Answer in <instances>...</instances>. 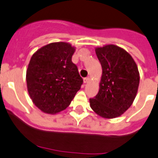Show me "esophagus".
<instances>
[{"instance_id":"obj_1","label":"esophagus","mask_w":158,"mask_h":158,"mask_svg":"<svg viewBox=\"0 0 158 158\" xmlns=\"http://www.w3.org/2000/svg\"><path fill=\"white\" fill-rule=\"evenodd\" d=\"M89 81H90V77H85V78H84V84H87V83H88Z\"/></svg>"}]
</instances>
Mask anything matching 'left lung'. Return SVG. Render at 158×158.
<instances>
[{"label": "left lung", "instance_id": "obj_1", "mask_svg": "<svg viewBox=\"0 0 158 158\" xmlns=\"http://www.w3.org/2000/svg\"><path fill=\"white\" fill-rule=\"evenodd\" d=\"M102 67L98 94L90 98V106L99 116L114 118L131 106L140 81L138 68L131 56L114 44L95 49Z\"/></svg>", "mask_w": 158, "mask_h": 158}]
</instances>
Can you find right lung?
Masks as SVG:
<instances>
[{
	"mask_svg": "<svg viewBox=\"0 0 158 158\" xmlns=\"http://www.w3.org/2000/svg\"><path fill=\"white\" fill-rule=\"evenodd\" d=\"M75 48L65 42L51 43L31 57L26 74L33 103L47 114L66 109L83 84L77 65L71 60Z\"/></svg>",
	"mask_w": 158,
	"mask_h": 158,
	"instance_id": "obj_1",
	"label": "right lung"
}]
</instances>
